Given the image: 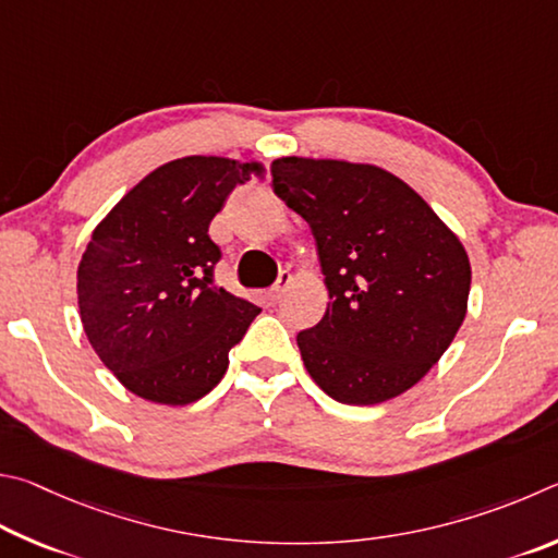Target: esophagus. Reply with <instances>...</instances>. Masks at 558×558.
Listing matches in <instances>:
<instances>
[{
	"label": "esophagus",
	"instance_id": "1",
	"mask_svg": "<svg viewBox=\"0 0 558 558\" xmlns=\"http://www.w3.org/2000/svg\"><path fill=\"white\" fill-rule=\"evenodd\" d=\"M291 281H294V277H291L289 271H281L279 279H277V284L269 289V299L271 301H279L281 296H284V291L291 287Z\"/></svg>",
	"mask_w": 558,
	"mask_h": 558
}]
</instances>
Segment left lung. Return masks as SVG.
Returning <instances> with one entry per match:
<instances>
[{
  "instance_id": "left-lung-1",
  "label": "left lung",
  "mask_w": 558,
  "mask_h": 558,
  "mask_svg": "<svg viewBox=\"0 0 558 558\" xmlns=\"http://www.w3.org/2000/svg\"><path fill=\"white\" fill-rule=\"evenodd\" d=\"M274 193L314 232L328 308L296 343L340 404L412 389L453 343L471 294L463 242L412 185L375 163L281 156Z\"/></svg>"
}]
</instances>
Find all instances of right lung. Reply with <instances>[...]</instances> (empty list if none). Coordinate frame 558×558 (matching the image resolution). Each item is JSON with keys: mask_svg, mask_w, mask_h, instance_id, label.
<instances>
[{"mask_svg": "<svg viewBox=\"0 0 558 558\" xmlns=\"http://www.w3.org/2000/svg\"><path fill=\"white\" fill-rule=\"evenodd\" d=\"M264 163L183 156L154 169L97 222L77 264L87 340L132 395L185 407L210 392L259 306L213 284L208 225Z\"/></svg>", "mask_w": 558, "mask_h": 558, "instance_id": "1", "label": "right lung"}]
</instances>
